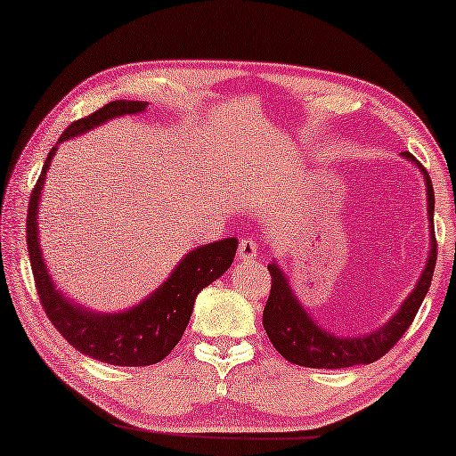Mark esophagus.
<instances>
[{
	"label": "esophagus",
	"instance_id": "1",
	"mask_svg": "<svg viewBox=\"0 0 456 456\" xmlns=\"http://www.w3.org/2000/svg\"><path fill=\"white\" fill-rule=\"evenodd\" d=\"M238 256L240 260H255L258 256V244L252 240V238H242L240 244H238Z\"/></svg>",
	"mask_w": 456,
	"mask_h": 456
}]
</instances>
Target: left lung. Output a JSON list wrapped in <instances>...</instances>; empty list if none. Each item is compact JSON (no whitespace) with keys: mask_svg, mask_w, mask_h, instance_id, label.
<instances>
[{"mask_svg":"<svg viewBox=\"0 0 456 456\" xmlns=\"http://www.w3.org/2000/svg\"><path fill=\"white\" fill-rule=\"evenodd\" d=\"M402 158L414 163L420 169L424 188H427V212L430 224L428 258L420 279L416 281L412 293L404 298L400 309L382 327H378V330L365 335L343 338V335L331 333L327 327H321L311 317L307 307H303V303L297 298L293 287H290V281L282 273L281 265L277 260H273L268 265L273 285L266 307L263 311V325L274 349L287 362L319 370H341L354 368V365L374 363L379 357L390 352L394 343L404 335L410 323L414 321L424 297L428 293L432 273H435L436 265V240L435 226H432L435 224V190H432V182L427 169L412 155L406 151L402 153Z\"/></svg>","mask_w":456,"mask_h":456,"instance_id":"1","label":"left lung"}]
</instances>
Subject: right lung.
Returning a JSON list of instances; mask_svg holds the SVG:
<instances>
[{
    "label": "right lung",
    "mask_w": 456,
    "mask_h": 456,
    "mask_svg": "<svg viewBox=\"0 0 456 456\" xmlns=\"http://www.w3.org/2000/svg\"><path fill=\"white\" fill-rule=\"evenodd\" d=\"M147 107L149 102L145 101H113L104 104L91 117L74 121L58 139V145L62 141L85 135L94 126L113 121L117 117L145 113ZM58 145L52 147L48 153L38 183L29 196L26 224L29 263H32L42 307L52 325L62 333V338L74 349L93 357V360L110 365H131V368L158 363L163 357H167L171 349L177 346V341L182 339L200 290L220 279L232 265L238 240L236 238H224V240L201 244L198 248L190 250L151 295L141 298L129 309L102 313L82 307L80 303L66 297L52 281L48 266L44 263L38 236L42 188Z\"/></svg>",
    "instance_id": "1"
}]
</instances>
